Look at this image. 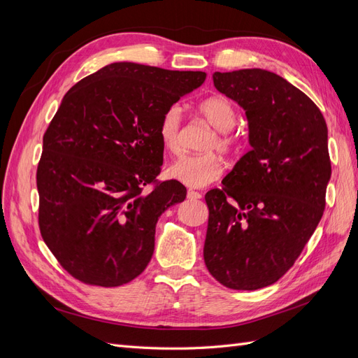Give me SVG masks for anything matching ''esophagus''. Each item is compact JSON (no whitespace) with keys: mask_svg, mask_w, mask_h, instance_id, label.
<instances>
[{"mask_svg":"<svg viewBox=\"0 0 358 358\" xmlns=\"http://www.w3.org/2000/svg\"><path fill=\"white\" fill-rule=\"evenodd\" d=\"M187 196H188V199H191V200H199V199H201V194L197 192V191H194V189H188Z\"/></svg>","mask_w":358,"mask_h":358,"instance_id":"34e87169","label":"esophagus"}]
</instances>
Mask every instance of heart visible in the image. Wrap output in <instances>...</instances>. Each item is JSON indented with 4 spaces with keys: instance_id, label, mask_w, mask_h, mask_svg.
Returning <instances> with one entry per match:
<instances>
[{
    "instance_id": "obj_1",
    "label": "heart",
    "mask_w": 358,
    "mask_h": 358,
    "mask_svg": "<svg viewBox=\"0 0 358 358\" xmlns=\"http://www.w3.org/2000/svg\"><path fill=\"white\" fill-rule=\"evenodd\" d=\"M197 113L215 128L206 149H220L222 154L234 152L239 146V136L233 128L237 117L233 103L222 95H212L197 104ZM158 136L169 152H178L182 140V112L179 106H170L162 113ZM224 170L225 164L218 154L206 152L179 157L169 166L167 175L187 187L203 188L218 180Z\"/></svg>"
}]
</instances>
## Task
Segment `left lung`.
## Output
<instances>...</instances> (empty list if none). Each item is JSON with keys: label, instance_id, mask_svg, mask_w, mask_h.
Segmentation results:
<instances>
[{"label": "left lung", "instance_id": "1", "mask_svg": "<svg viewBox=\"0 0 358 358\" xmlns=\"http://www.w3.org/2000/svg\"><path fill=\"white\" fill-rule=\"evenodd\" d=\"M213 85L243 107L251 150L221 189L206 194L203 257L220 284L252 291L288 272L321 220L331 176L327 125L305 92L272 71H215Z\"/></svg>", "mask_w": 358, "mask_h": 358}]
</instances>
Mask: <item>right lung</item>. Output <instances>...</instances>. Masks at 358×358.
<instances>
[{"label": "right lung", "instance_id": "right-lung-1", "mask_svg": "<svg viewBox=\"0 0 358 358\" xmlns=\"http://www.w3.org/2000/svg\"><path fill=\"white\" fill-rule=\"evenodd\" d=\"M204 79L203 71L113 62L64 95L43 136L38 225L80 282L119 287L149 264L158 218L187 197L180 182L157 180L159 119Z\"/></svg>", "mask_w": 358, "mask_h": 358}]
</instances>
